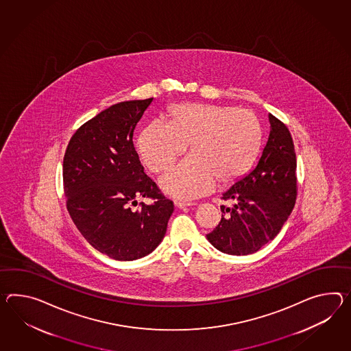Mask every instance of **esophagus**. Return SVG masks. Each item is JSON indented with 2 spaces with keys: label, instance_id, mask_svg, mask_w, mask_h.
<instances>
[{
  "label": "esophagus",
  "instance_id": "34e87169",
  "mask_svg": "<svg viewBox=\"0 0 351 351\" xmlns=\"http://www.w3.org/2000/svg\"><path fill=\"white\" fill-rule=\"evenodd\" d=\"M175 206L178 208H185V206H194V203L188 202V200H175Z\"/></svg>",
  "mask_w": 351,
  "mask_h": 351
}]
</instances>
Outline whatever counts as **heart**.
Wrapping results in <instances>:
<instances>
[{"label":"heart","mask_w":351,"mask_h":351,"mask_svg":"<svg viewBox=\"0 0 351 351\" xmlns=\"http://www.w3.org/2000/svg\"><path fill=\"white\" fill-rule=\"evenodd\" d=\"M171 120H154L141 133L138 151L145 166L161 173L191 143V154L161 179L178 197H197L213 190L217 180L231 182L247 171L256 156L261 129L254 112L208 104H179Z\"/></svg>","instance_id":"b5f03b06"}]
</instances>
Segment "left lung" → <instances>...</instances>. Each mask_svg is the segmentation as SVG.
Wrapping results in <instances>:
<instances>
[{
	"label": "left lung",
	"mask_w": 351,
	"mask_h": 351,
	"mask_svg": "<svg viewBox=\"0 0 351 351\" xmlns=\"http://www.w3.org/2000/svg\"><path fill=\"white\" fill-rule=\"evenodd\" d=\"M270 134L256 167L223 193L222 218L208 241L224 254L248 255L276 237L297 199V158L289 129L269 114Z\"/></svg>",
	"instance_id": "8db88e82"
}]
</instances>
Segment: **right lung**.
Wrapping results in <instances>:
<instances>
[{"mask_svg":"<svg viewBox=\"0 0 351 351\" xmlns=\"http://www.w3.org/2000/svg\"><path fill=\"white\" fill-rule=\"evenodd\" d=\"M152 100L115 104L86 121L69 139L63 158L72 221L93 247L115 260L151 254L173 212L172 200L145 175L133 145L134 128ZM141 197L154 203L138 205Z\"/></svg>","mask_w":351,"mask_h":351,"instance_id":"1","label":"right lung"}]
</instances>
